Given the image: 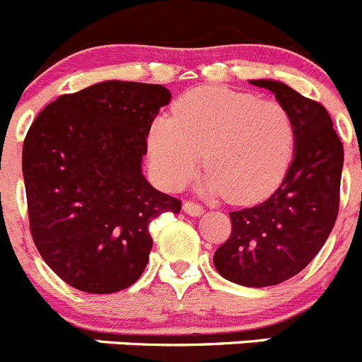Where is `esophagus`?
Returning <instances> with one entry per match:
<instances>
[{"mask_svg": "<svg viewBox=\"0 0 362 362\" xmlns=\"http://www.w3.org/2000/svg\"><path fill=\"white\" fill-rule=\"evenodd\" d=\"M183 210H185V214L192 215V217H199V215L204 214V208L201 206V204L194 203V201H185Z\"/></svg>", "mask_w": 362, "mask_h": 362, "instance_id": "esophagus-1", "label": "esophagus"}]
</instances>
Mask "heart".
<instances>
[{
  "mask_svg": "<svg viewBox=\"0 0 362 362\" xmlns=\"http://www.w3.org/2000/svg\"><path fill=\"white\" fill-rule=\"evenodd\" d=\"M296 127L278 102L224 88L192 89L172 116H158L147 132L156 177L179 188L203 161V188L233 203H253L281 181L294 156Z\"/></svg>",
  "mask_w": 362,
  "mask_h": 362,
  "instance_id": "obj_1",
  "label": "heart"
}]
</instances>
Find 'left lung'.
<instances>
[{
  "label": "left lung",
  "instance_id": "1",
  "mask_svg": "<svg viewBox=\"0 0 362 362\" xmlns=\"http://www.w3.org/2000/svg\"><path fill=\"white\" fill-rule=\"evenodd\" d=\"M269 89L293 116L296 147L280 187L253 208L230 211L231 235L214 255L222 278L246 287L289 280L310 264L339 210L343 144L327 109L284 82L250 81Z\"/></svg>",
  "mask_w": 362,
  "mask_h": 362
}]
</instances>
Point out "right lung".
<instances>
[{
	"label": "right lung",
	"mask_w": 362,
	"mask_h": 362,
	"mask_svg": "<svg viewBox=\"0 0 362 362\" xmlns=\"http://www.w3.org/2000/svg\"><path fill=\"white\" fill-rule=\"evenodd\" d=\"M165 86L105 81L46 105L23 144L30 231L42 260L91 294L127 289L152 250L148 224L181 201L141 172Z\"/></svg>",
	"instance_id": "obj_1"
}]
</instances>
